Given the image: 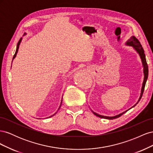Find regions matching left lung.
<instances>
[{
	"instance_id": "1",
	"label": "left lung",
	"mask_w": 153,
	"mask_h": 153,
	"mask_svg": "<svg viewBox=\"0 0 153 153\" xmlns=\"http://www.w3.org/2000/svg\"><path fill=\"white\" fill-rule=\"evenodd\" d=\"M126 44L128 45H130V46H132V47L135 48L137 51V52L139 53L140 56V58L142 59V64H143V73H144V79H143V84H142V91H141V94H140V97L139 100H138V101L137 102V103L139 102L142 96L143 95V91H144V88H145V85H146V81L147 80V77H148V73H149V69H148V66H147V61H146V55H145V53H144V50H143V48H142V45L140 44V41H138V39H137L135 36H132L131 38L129 39L127 42H126ZM136 103V105L137 104ZM136 105H134L133 106H135ZM128 110L125 111V112L120 114L117 115H115V116L114 117H106V116H103V115H99L98 114H96L95 112H93V114L96 115V116H98L100 118H103V119H116V118H118L119 117H121V115L124 114L125 112H126Z\"/></svg>"
}]
</instances>
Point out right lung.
<instances>
[{
  "label": "right lung",
  "instance_id": "1",
  "mask_svg": "<svg viewBox=\"0 0 153 153\" xmlns=\"http://www.w3.org/2000/svg\"><path fill=\"white\" fill-rule=\"evenodd\" d=\"M21 41H22V38H20V40H19V41H18V44H17V47H16V52H15V55H14V56H13V60L15 58V57H16V53H17V52H18V48H19V45H20V42H21ZM61 104H62V101H61V105H60V107H61ZM60 107L59 108V109L60 108ZM55 115V114H54ZM52 115V116H53ZM52 117V116H51Z\"/></svg>",
  "mask_w": 153,
  "mask_h": 153
}]
</instances>
